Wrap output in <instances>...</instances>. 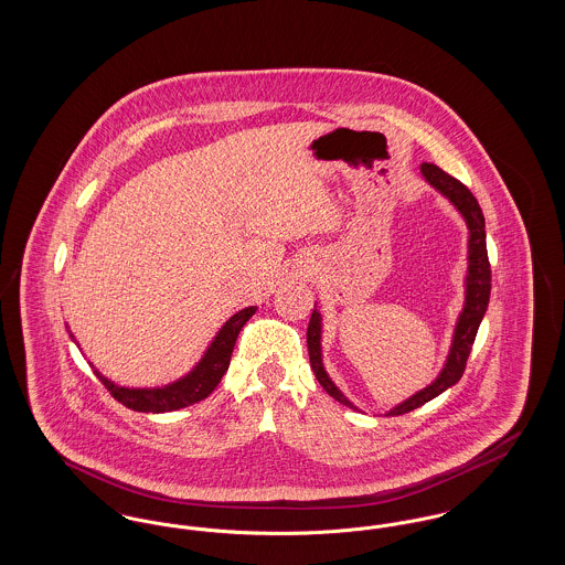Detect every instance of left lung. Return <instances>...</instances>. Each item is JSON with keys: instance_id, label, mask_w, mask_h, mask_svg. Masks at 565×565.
<instances>
[{"instance_id": "8db88e82", "label": "left lung", "mask_w": 565, "mask_h": 565, "mask_svg": "<svg viewBox=\"0 0 565 565\" xmlns=\"http://www.w3.org/2000/svg\"><path fill=\"white\" fill-rule=\"evenodd\" d=\"M422 173H424V178L430 182L434 189L440 190L456 205L459 214L466 217V224L470 228L466 305H463V311H461V316L457 320L454 345H451V351H449V358H447V364H445L443 373L426 390L417 392L408 401L398 404L387 415H404V413H408V411H413V408H417L422 404L430 403L431 398L443 394L447 387L456 385L457 381L463 375V371H466V362H468V355H470L472 345H475L479 326H481L484 311H487L489 292H491V267H489L487 243H484V217L479 203H477V199H475V194L466 189L459 180H456L454 175H449L447 171L436 167L434 162H424L422 164ZM320 339H322V318H320L318 309H313L311 320H309V328H307V348H309L311 369L316 373V379L320 381V385L334 401H339V403L353 408V404L339 392V387L330 381V376L326 375V371H323Z\"/></svg>"}]
</instances>
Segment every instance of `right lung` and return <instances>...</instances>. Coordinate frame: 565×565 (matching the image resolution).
I'll return each instance as SVG.
<instances>
[{"mask_svg": "<svg viewBox=\"0 0 565 565\" xmlns=\"http://www.w3.org/2000/svg\"><path fill=\"white\" fill-rule=\"evenodd\" d=\"M254 313H256V307H247L239 313H235L228 322L222 326L214 343L210 345V350L205 351L203 360L194 366V371L184 379L171 383V385L154 387V390H129V387L114 385L111 381H108L104 375H99L97 371L95 373L99 376V381L106 385L109 394L131 411L167 413V411L184 408L189 404L207 398L214 392L220 379L228 371L231 355L235 350V341H237L243 326Z\"/></svg>", "mask_w": 565, "mask_h": 565, "instance_id": "obj_1", "label": "right lung"}]
</instances>
